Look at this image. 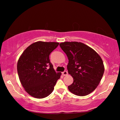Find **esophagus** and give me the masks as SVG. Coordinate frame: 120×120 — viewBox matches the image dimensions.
<instances>
[{"label":"esophagus","instance_id":"1","mask_svg":"<svg viewBox=\"0 0 120 120\" xmlns=\"http://www.w3.org/2000/svg\"><path fill=\"white\" fill-rule=\"evenodd\" d=\"M63 76H67L68 75V72L67 71H64V72L62 73Z\"/></svg>","mask_w":120,"mask_h":120}]
</instances>
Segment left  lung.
Returning <instances> with one entry per match:
<instances>
[{
    "instance_id": "1",
    "label": "left lung",
    "mask_w": 120,
    "mask_h": 120,
    "mask_svg": "<svg viewBox=\"0 0 120 120\" xmlns=\"http://www.w3.org/2000/svg\"><path fill=\"white\" fill-rule=\"evenodd\" d=\"M59 45L68 58L67 69L74 79L68 89L77 96L90 94L96 88L104 74V66L101 56L81 42H64Z\"/></svg>"
}]
</instances>
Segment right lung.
Instances as JSON below:
<instances>
[{
	"label": "right lung",
	"mask_w": 120,
	"mask_h": 120,
	"mask_svg": "<svg viewBox=\"0 0 120 120\" xmlns=\"http://www.w3.org/2000/svg\"><path fill=\"white\" fill-rule=\"evenodd\" d=\"M58 42H35L26 49L17 62V72L22 86L28 94L37 98L49 96L54 89L61 72L56 73L49 56Z\"/></svg>",
	"instance_id": "obj_1"
}]
</instances>
